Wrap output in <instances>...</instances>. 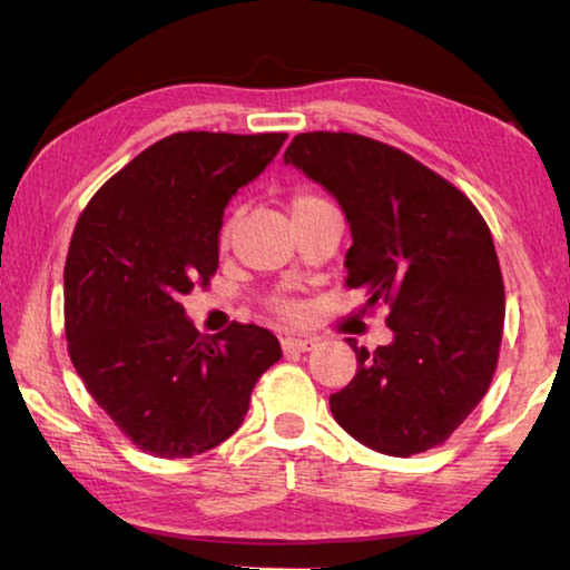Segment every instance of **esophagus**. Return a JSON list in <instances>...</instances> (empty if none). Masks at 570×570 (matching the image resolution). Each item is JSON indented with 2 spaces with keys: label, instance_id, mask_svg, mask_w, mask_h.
Here are the masks:
<instances>
[{
  "label": "esophagus",
  "instance_id": "34e87169",
  "mask_svg": "<svg viewBox=\"0 0 570 570\" xmlns=\"http://www.w3.org/2000/svg\"><path fill=\"white\" fill-rule=\"evenodd\" d=\"M282 346L284 352H312L316 346V340H312V336H284Z\"/></svg>",
  "mask_w": 570,
  "mask_h": 570
}]
</instances>
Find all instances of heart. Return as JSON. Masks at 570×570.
Returning <instances> with one entry per match:
<instances>
[{
    "instance_id": "b5f03b06",
    "label": "heart",
    "mask_w": 570,
    "mask_h": 570,
    "mask_svg": "<svg viewBox=\"0 0 570 570\" xmlns=\"http://www.w3.org/2000/svg\"><path fill=\"white\" fill-rule=\"evenodd\" d=\"M316 200H322V198H316V196H296L294 200H292V214L294 210H298V208H304V206H308V204H316ZM234 228H236V218H228L226 224H224V228H220V244H228L230 240V236H234ZM276 308L282 314H294V306L288 304V302H276Z\"/></svg>"
}]
</instances>
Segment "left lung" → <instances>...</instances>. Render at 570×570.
<instances>
[{"mask_svg":"<svg viewBox=\"0 0 570 570\" xmlns=\"http://www.w3.org/2000/svg\"><path fill=\"white\" fill-rule=\"evenodd\" d=\"M286 166L332 193L352 230L346 286L387 304L394 340L356 354L334 420L394 458L442 445L485 397L505 320L493 236L462 193L407 153L352 132H302Z\"/></svg>","mask_w":570,"mask_h":570,"instance_id":"left-lung-1","label":"left lung"}]
</instances>
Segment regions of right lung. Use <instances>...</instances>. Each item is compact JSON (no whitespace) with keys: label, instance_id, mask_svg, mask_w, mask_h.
Masks as SVG:
<instances>
[{"label":"right lung","instance_id":"right-lung-1","mask_svg":"<svg viewBox=\"0 0 570 570\" xmlns=\"http://www.w3.org/2000/svg\"><path fill=\"white\" fill-rule=\"evenodd\" d=\"M286 132H176L95 193L65 262V334L77 374L132 445L193 458L240 428L282 360L256 324L200 334L183 308L218 268L224 210Z\"/></svg>","mask_w":570,"mask_h":570}]
</instances>
